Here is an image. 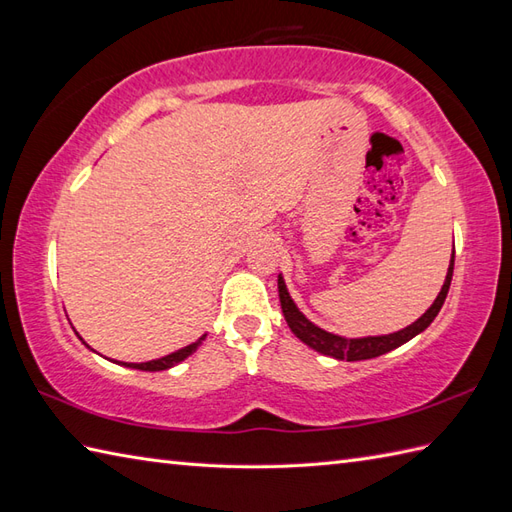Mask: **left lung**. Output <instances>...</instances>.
I'll return each instance as SVG.
<instances>
[{
	"label": "left lung",
	"mask_w": 512,
	"mask_h": 512,
	"mask_svg": "<svg viewBox=\"0 0 512 512\" xmlns=\"http://www.w3.org/2000/svg\"><path fill=\"white\" fill-rule=\"evenodd\" d=\"M453 262H455V250L451 255V264L447 270V279H444V286L440 290V295L436 297V301L431 303V308L422 314L418 321H413L411 325H407L405 330L394 332V334H385V336H365V339H343V336H336L332 332L321 330L319 325H314L312 321H308L303 317V312H299V308L292 301L290 292L286 288L284 277L279 275L277 286H279V301H281V310H284L286 323L290 325V330L295 332L297 339H301L306 345H310L312 350H317L325 356L339 358V361H365V358H376L380 354H387L391 350H396L402 343L411 341L413 336L420 334L422 330H427L431 321L438 317V312L442 308L444 299H447V292L451 286V277H453Z\"/></svg>",
	"instance_id": "8db88e82"
}]
</instances>
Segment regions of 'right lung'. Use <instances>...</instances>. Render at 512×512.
<instances>
[{
  "label": "right lung",
  "instance_id": "add662e5",
  "mask_svg": "<svg viewBox=\"0 0 512 512\" xmlns=\"http://www.w3.org/2000/svg\"><path fill=\"white\" fill-rule=\"evenodd\" d=\"M204 339H206V334L200 336V339L195 341V343H191V345H187V347H182V350L173 352V354L156 358V361H149V363H129V365L123 363V365L134 367V369H143V372H162V369H169V367H173V365H178L180 361H184V358L191 356L195 350H198L200 343H202Z\"/></svg>",
  "mask_w": 512,
  "mask_h": 512
}]
</instances>
